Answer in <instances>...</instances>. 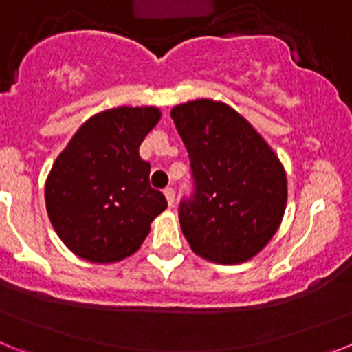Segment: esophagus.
Wrapping results in <instances>:
<instances>
[{"mask_svg":"<svg viewBox=\"0 0 352 352\" xmlns=\"http://www.w3.org/2000/svg\"><path fill=\"white\" fill-rule=\"evenodd\" d=\"M164 194H166L167 204H169V206H173V204H174V188H170V186H167L166 190H164Z\"/></svg>","mask_w":352,"mask_h":352,"instance_id":"1","label":"esophagus"}]
</instances>
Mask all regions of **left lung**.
Masks as SVG:
<instances>
[{"label":"left lung","instance_id":"left-lung-1","mask_svg":"<svg viewBox=\"0 0 352 352\" xmlns=\"http://www.w3.org/2000/svg\"><path fill=\"white\" fill-rule=\"evenodd\" d=\"M188 151L192 194L178 214L197 256L236 264L259 254L282 222L287 179L254 126L222 102L194 100L170 111Z\"/></svg>","mask_w":352,"mask_h":352}]
</instances>
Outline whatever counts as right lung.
<instances>
[{
	"instance_id": "1",
	"label": "right lung",
	"mask_w": 352,
	"mask_h": 352,
	"mask_svg": "<svg viewBox=\"0 0 352 352\" xmlns=\"http://www.w3.org/2000/svg\"><path fill=\"white\" fill-rule=\"evenodd\" d=\"M160 120L155 107H118L89 118L56 158L45 183L52 227L76 256L116 263L138 252L167 208L149 185L139 146Z\"/></svg>"
}]
</instances>
